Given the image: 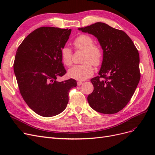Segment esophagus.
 I'll list each match as a JSON object with an SVG mask.
<instances>
[{
  "label": "esophagus",
  "mask_w": 155,
  "mask_h": 155,
  "mask_svg": "<svg viewBox=\"0 0 155 155\" xmlns=\"http://www.w3.org/2000/svg\"><path fill=\"white\" fill-rule=\"evenodd\" d=\"M82 84H83V82H82V81H78V83H77V85H78V86L81 85Z\"/></svg>",
  "instance_id": "obj_1"
}]
</instances>
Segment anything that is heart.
Wrapping results in <instances>:
<instances>
[{
    "label": "heart",
    "mask_w": 155,
    "mask_h": 155,
    "mask_svg": "<svg viewBox=\"0 0 155 155\" xmlns=\"http://www.w3.org/2000/svg\"><path fill=\"white\" fill-rule=\"evenodd\" d=\"M73 44L77 50L85 51L83 55V64L74 65L68 71V76L78 80H85L91 77L94 74L92 64L98 67L103 59V51L100 46L94 45V42L91 36L82 34L74 40ZM63 63L66 67H70L72 63V50L64 46L60 51Z\"/></svg>",
    "instance_id": "1"
}]
</instances>
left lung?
<instances>
[{"label": "left lung", "instance_id": "obj_1", "mask_svg": "<svg viewBox=\"0 0 155 155\" xmlns=\"http://www.w3.org/2000/svg\"><path fill=\"white\" fill-rule=\"evenodd\" d=\"M78 30L95 36L104 53L99 76L91 79L94 91L87 97L89 105L100 113H116L128 104L139 83L138 51L124 31L105 23Z\"/></svg>", "mask_w": 155, "mask_h": 155}]
</instances>
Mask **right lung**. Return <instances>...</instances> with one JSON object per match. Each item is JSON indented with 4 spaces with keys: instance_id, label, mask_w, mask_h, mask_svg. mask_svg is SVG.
<instances>
[{
    "instance_id": "add662e5",
    "label": "right lung",
    "mask_w": 155,
    "mask_h": 155,
    "mask_svg": "<svg viewBox=\"0 0 155 155\" xmlns=\"http://www.w3.org/2000/svg\"><path fill=\"white\" fill-rule=\"evenodd\" d=\"M71 29L41 27L23 40L17 50L13 70L21 94L30 109L44 117L54 116L66 109L68 92L75 79L58 81L67 72L60 51Z\"/></svg>"
}]
</instances>
